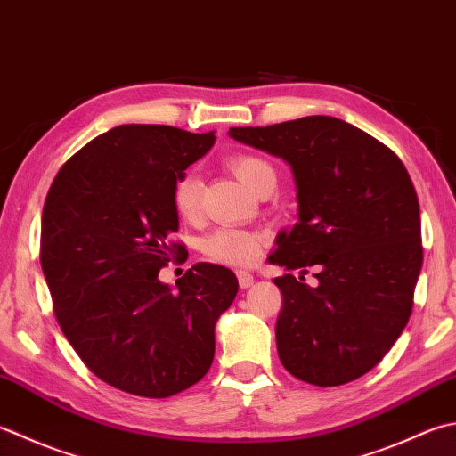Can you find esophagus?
I'll return each mask as SVG.
<instances>
[{
  "label": "esophagus",
  "instance_id": "esophagus-1",
  "mask_svg": "<svg viewBox=\"0 0 456 456\" xmlns=\"http://www.w3.org/2000/svg\"><path fill=\"white\" fill-rule=\"evenodd\" d=\"M237 279H239V287L240 289L253 287V282H255V276L251 273H247V271H239L237 273Z\"/></svg>",
  "mask_w": 456,
  "mask_h": 456
}]
</instances>
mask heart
Returning <instances> with one entry per match:
<instances>
[{
    "label": "heart",
    "mask_w": 456,
    "mask_h": 456,
    "mask_svg": "<svg viewBox=\"0 0 456 456\" xmlns=\"http://www.w3.org/2000/svg\"><path fill=\"white\" fill-rule=\"evenodd\" d=\"M229 167L248 190H256L265 177L274 175L269 162L255 154H239L229 159ZM201 180L200 175L187 169L175 177L172 187V203L177 216L185 221L195 219L200 211ZM263 235L251 229L240 227H219L203 239V253L213 261L231 266L253 265L261 253Z\"/></svg>",
    "instance_id": "obj_1"
}]
</instances>
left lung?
I'll list each match as a JSON object with an SVG mask.
<instances>
[{"instance_id": "obj_1", "label": "left lung", "mask_w": 456, "mask_h": 456, "mask_svg": "<svg viewBox=\"0 0 456 456\" xmlns=\"http://www.w3.org/2000/svg\"><path fill=\"white\" fill-rule=\"evenodd\" d=\"M229 136L282 158L297 183L298 223L276 237L282 292L276 350L287 371L318 387L368 373L403 332L423 265L421 216L403 162L370 134L306 116ZM319 282L300 283L309 266Z\"/></svg>"}]
</instances>
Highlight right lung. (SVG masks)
I'll use <instances>...</instances> for the list:
<instances>
[{
	"mask_svg": "<svg viewBox=\"0 0 456 456\" xmlns=\"http://www.w3.org/2000/svg\"><path fill=\"white\" fill-rule=\"evenodd\" d=\"M213 142V132L122 124L59 169L43 205L41 269L62 334L96 378L132 395L162 399L198 383L237 297V276L221 265H193L177 290L158 279L183 251L169 243L175 177Z\"/></svg>",
	"mask_w": 456,
	"mask_h": 456,
	"instance_id": "obj_1",
	"label": "right lung"
}]
</instances>
